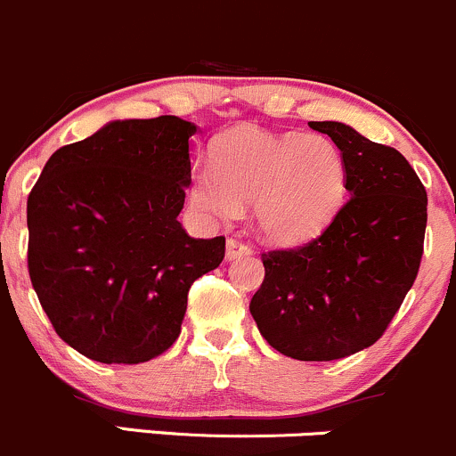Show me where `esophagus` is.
Wrapping results in <instances>:
<instances>
[{
	"label": "esophagus",
	"mask_w": 456,
	"mask_h": 456,
	"mask_svg": "<svg viewBox=\"0 0 456 456\" xmlns=\"http://www.w3.org/2000/svg\"><path fill=\"white\" fill-rule=\"evenodd\" d=\"M248 254H252V248L248 246V243H243L241 239H234L230 237L226 241V256L230 261H234V258H241V256H248Z\"/></svg>",
	"instance_id": "34e87169"
}]
</instances>
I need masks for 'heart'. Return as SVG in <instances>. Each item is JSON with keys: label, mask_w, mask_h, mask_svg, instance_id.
<instances>
[{"label": "heart", "mask_w": 456, "mask_h": 456, "mask_svg": "<svg viewBox=\"0 0 456 456\" xmlns=\"http://www.w3.org/2000/svg\"><path fill=\"white\" fill-rule=\"evenodd\" d=\"M213 156L215 167H193V202L217 219H234L254 202V222L269 241L315 237L346 204V156L324 134L243 126L224 134Z\"/></svg>", "instance_id": "b5f03b06"}]
</instances>
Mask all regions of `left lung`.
<instances>
[{"label": "left lung", "instance_id": "obj_1", "mask_svg": "<svg viewBox=\"0 0 456 456\" xmlns=\"http://www.w3.org/2000/svg\"><path fill=\"white\" fill-rule=\"evenodd\" d=\"M308 126L344 151L350 200L313 241L263 254L249 313L281 354L335 361L376 344L413 287L428 200L398 150L339 121Z\"/></svg>", "mask_w": 456, "mask_h": 456}]
</instances>
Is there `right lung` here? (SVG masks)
<instances>
[{
    "instance_id": "1",
    "label": "right lung",
    "mask_w": 456,
    "mask_h": 456,
    "mask_svg": "<svg viewBox=\"0 0 456 456\" xmlns=\"http://www.w3.org/2000/svg\"><path fill=\"white\" fill-rule=\"evenodd\" d=\"M174 115L110 121L50 156L28 198V269L53 330L100 363H145L180 335L189 289L226 239L178 222L189 139Z\"/></svg>"
}]
</instances>
